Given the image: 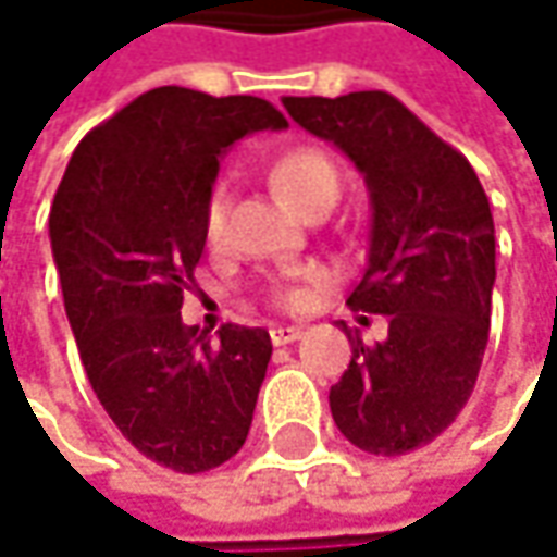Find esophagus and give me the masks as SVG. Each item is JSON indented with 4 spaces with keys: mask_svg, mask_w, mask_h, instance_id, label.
Here are the masks:
<instances>
[{
    "mask_svg": "<svg viewBox=\"0 0 557 557\" xmlns=\"http://www.w3.org/2000/svg\"><path fill=\"white\" fill-rule=\"evenodd\" d=\"M299 337H302V327H299V324H280V327L271 331V341H274V346L293 344V341H299Z\"/></svg>",
    "mask_w": 557,
    "mask_h": 557,
    "instance_id": "34e87169",
    "label": "esophagus"
}]
</instances>
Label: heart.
<instances>
[{
  "mask_svg": "<svg viewBox=\"0 0 557 557\" xmlns=\"http://www.w3.org/2000/svg\"><path fill=\"white\" fill-rule=\"evenodd\" d=\"M268 180L277 188L280 198L299 213H306L318 201H337V191H341L337 163L318 148L283 150L277 160L271 163ZM230 205H233L230 188L223 182L213 185V191L208 195V208H205V236L213 246L223 243V236H226ZM306 296L309 293L302 286H296V283H283V286L274 289V302L283 306V309H299L306 302Z\"/></svg>",
  "mask_w": 557,
  "mask_h": 557,
  "instance_id": "heart-1",
  "label": "heart"
}]
</instances>
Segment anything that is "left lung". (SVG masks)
Wrapping results in <instances>:
<instances>
[{
    "label": "left lung",
    "mask_w": 557,
    "mask_h": 557,
    "mask_svg": "<svg viewBox=\"0 0 557 557\" xmlns=\"http://www.w3.org/2000/svg\"><path fill=\"white\" fill-rule=\"evenodd\" d=\"M314 138L366 176L369 264L346 306L387 314L331 387V416L359 450L397 457L435 442L467 407L488 344L495 223L470 160L387 90L283 97Z\"/></svg>",
    "instance_id": "obj_1"
}]
</instances>
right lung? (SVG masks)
Segmentation results:
<instances>
[{
    "label": "right lung",
    "mask_w": 557,
    "mask_h": 557,
    "mask_svg": "<svg viewBox=\"0 0 557 557\" xmlns=\"http://www.w3.org/2000/svg\"><path fill=\"white\" fill-rule=\"evenodd\" d=\"M286 128L261 97L153 87L75 148L50 211V243L84 372L115 429L148 460L208 473L246 444L271 362L264 327L182 324L205 251L220 157Z\"/></svg>",
    "instance_id": "obj_1"
}]
</instances>
